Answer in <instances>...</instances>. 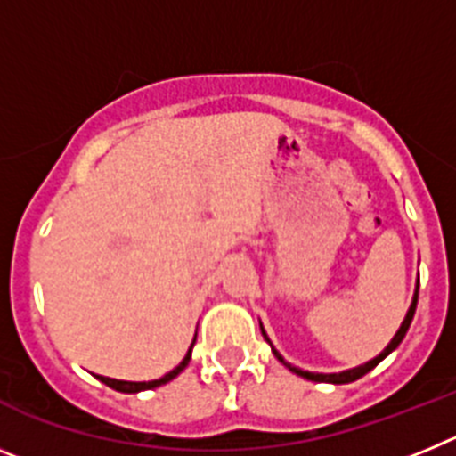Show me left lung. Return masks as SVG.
Listing matches in <instances>:
<instances>
[{
  "label": "left lung",
  "instance_id": "1",
  "mask_svg": "<svg viewBox=\"0 0 456 456\" xmlns=\"http://www.w3.org/2000/svg\"><path fill=\"white\" fill-rule=\"evenodd\" d=\"M418 288H420V281H418V283H416V292H413V299H411V305H409V310H406V317H404V322H402V326H400V329H397V333H395V336H393V340H390L388 345H386V349H384V352L379 354V356H374L372 361H368V363L358 365V368H352V370H345V372H331V374H322V372H308V370H301V368H297V365L288 363V361H285V358L281 356V354H278L276 349H273L272 340H269V336H267V331H265V329H263V324H260V331H263V338H265V340L269 342V347H272L273 356H276L278 361H281V363H283L285 368L289 370V372L299 374V377L308 379V381H322V384H352V381H356V379H361V377H363V374H368L370 370H374V368H377V365L381 363V361H384L386 356H388V354H393L395 349L400 347V342L404 340V336H406V331H409L411 322H413V315H416V305H418Z\"/></svg>",
  "mask_w": 456,
  "mask_h": 456
}]
</instances>
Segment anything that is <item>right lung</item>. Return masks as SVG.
<instances>
[{"mask_svg":"<svg viewBox=\"0 0 456 456\" xmlns=\"http://www.w3.org/2000/svg\"><path fill=\"white\" fill-rule=\"evenodd\" d=\"M193 342H196V338H193ZM193 342H191V347L187 349V356H184L183 361H180V365H178V368H173L171 372H167V374H164V377H159V379H152V381H123V379L100 377V374H95V377H98L100 381H102V384H107L109 388L118 390V393H141V390H152V388H157V386H164V384H168V381H171V379H175V377H178L180 372H183L184 368H187V365H189V361H191V349H193Z\"/></svg>","mask_w":456,"mask_h":456,"instance_id":"obj_1","label":"right lung"}]
</instances>
